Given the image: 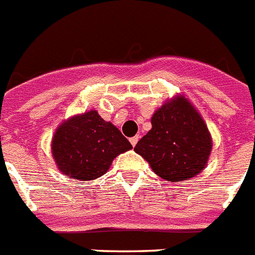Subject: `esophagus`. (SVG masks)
Returning <instances> with one entry per match:
<instances>
[{
  "label": "esophagus",
  "instance_id": "esophagus-1",
  "mask_svg": "<svg viewBox=\"0 0 255 255\" xmlns=\"http://www.w3.org/2000/svg\"><path fill=\"white\" fill-rule=\"evenodd\" d=\"M138 140H140V137H138V136H134V137H132V138H129L130 145H132V146H136V143L138 142Z\"/></svg>",
  "mask_w": 255,
  "mask_h": 255
}]
</instances>
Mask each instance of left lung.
<instances>
[{"instance_id":"obj_1","label":"left lung","mask_w":255,"mask_h":255,"mask_svg":"<svg viewBox=\"0 0 255 255\" xmlns=\"http://www.w3.org/2000/svg\"><path fill=\"white\" fill-rule=\"evenodd\" d=\"M213 147L200 113L183 95H174L151 117V129L134 146L155 174L182 182L201 173Z\"/></svg>"}]
</instances>
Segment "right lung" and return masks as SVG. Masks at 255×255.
I'll list each match as a JSON object with an SVG mask.
<instances>
[{"label": "right lung", "instance_id": "add662e5", "mask_svg": "<svg viewBox=\"0 0 255 255\" xmlns=\"http://www.w3.org/2000/svg\"><path fill=\"white\" fill-rule=\"evenodd\" d=\"M130 149L132 145L121 130L94 109L61 122L51 141L57 169L78 181L101 177L119 154Z\"/></svg>", "mask_w": 255, "mask_h": 255}]
</instances>
